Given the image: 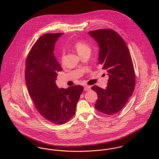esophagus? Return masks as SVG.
Instances as JSON below:
<instances>
[{"label": "esophagus", "mask_w": 159, "mask_h": 159, "mask_svg": "<svg viewBox=\"0 0 159 159\" xmlns=\"http://www.w3.org/2000/svg\"><path fill=\"white\" fill-rule=\"evenodd\" d=\"M84 90H85V91H88L91 90V86H90L86 85V86H84Z\"/></svg>", "instance_id": "34e87169"}]
</instances>
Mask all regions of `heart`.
<instances>
[{
    "mask_svg": "<svg viewBox=\"0 0 159 159\" xmlns=\"http://www.w3.org/2000/svg\"><path fill=\"white\" fill-rule=\"evenodd\" d=\"M73 46L76 50L79 55H81V54L86 52H91V46L86 42L83 41L79 40V41L75 42L73 43ZM64 57H65V51H62L61 53V57H60V60L62 63H63L64 61Z\"/></svg>",
    "mask_w": 159,
    "mask_h": 159,
    "instance_id": "1",
    "label": "heart"
}]
</instances>
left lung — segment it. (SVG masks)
I'll return each instance as SVG.
<instances>
[{"label": "left lung", "instance_id": "1", "mask_svg": "<svg viewBox=\"0 0 159 159\" xmlns=\"http://www.w3.org/2000/svg\"><path fill=\"white\" fill-rule=\"evenodd\" d=\"M99 47L98 64L109 76L105 89L98 86L91 89L97 93L95 109L107 115L120 111L132 96L135 87V73L128 47L117 32L111 29L89 31Z\"/></svg>", "mask_w": 159, "mask_h": 159}]
</instances>
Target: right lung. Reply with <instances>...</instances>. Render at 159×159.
I'll list each match as a JSON object with an SVG mask.
<instances>
[{"label": "right lung", "mask_w": 159, "mask_h": 159, "mask_svg": "<svg viewBox=\"0 0 159 159\" xmlns=\"http://www.w3.org/2000/svg\"><path fill=\"white\" fill-rule=\"evenodd\" d=\"M63 33L46 34L30 49L25 62V78L29 94L37 111L54 124H63L75 115L82 86L59 89L56 80L62 68L53 51Z\"/></svg>", "instance_id": "1"}]
</instances>
